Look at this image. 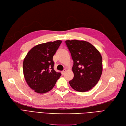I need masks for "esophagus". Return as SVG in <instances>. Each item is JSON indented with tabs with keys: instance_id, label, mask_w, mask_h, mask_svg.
Wrapping results in <instances>:
<instances>
[{
	"instance_id": "obj_1",
	"label": "esophagus",
	"mask_w": 126,
	"mask_h": 126,
	"mask_svg": "<svg viewBox=\"0 0 126 126\" xmlns=\"http://www.w3.org/2000/svg\"><path fill=\"white\" fill-rule=\"evenodd\" d=\"M65 72H66V70H63L62 71V75H64V73H65Z\"/></svg>"
}]
</instances>
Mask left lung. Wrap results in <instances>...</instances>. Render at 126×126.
Wrapping results in <instances>:
<instances>
[{
	"mask_svg": "<svg viewBox=\"0 0 126 126\" xmlns=\"http://www.w3.org/2000/svg\"><path fill=\"white\" fill-rule=\"evenodd\" d=\"M74 65V77L69 83L72 89L85 92L94 87L102 72V60L100 53L93 45L83 40H68L65 41Z\"/></svg>",
	"mask_w": 126,
	"mask_h": 126,
	"instance_id": "left-lung-1",
	"label": "left lung"
}]
</instances>
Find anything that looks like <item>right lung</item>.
<instances>
[{"mask_svg":"<svg viewBox=\"0 0 126 126\" xmlns=\"http://www.w3.org/2000/svg\"><path fill=\"white\" fill-rule=\"evenodd\" d=\"M62 40L48 42L33 47L27 54L23 62L24 77L28 86L39 94L51 90L61 76L54 69L53 56Z\"/></svg>","mask_w":126,"mask_h":126,"instance_id":"right-lung-1","label":"right lung"}]
</instances>
